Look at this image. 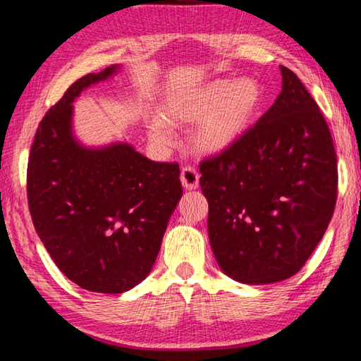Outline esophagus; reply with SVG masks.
<instances>
[{"instance_id":"34e87169","label":"esophagus","mask_w":361,"mask_h":361,"mask_svg":"<svg viewBox=\"0 0 361 361\" xmlns=\"http://www.w3.org/2000/svg\"><path fill=\"white\" fill-rule=\"evenodd\" d=\"M199 178H200V175L195 167L185 166L181 169V183H183V186L189 189V191H192V189L199 186Z\"/></svg>"}]
</instances>
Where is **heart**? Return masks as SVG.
I'll return each instance as SVG.
<instances>
[{
	"mask_svg": "<svg viewBox=\"0 0 361 361\" xmlns=\"http://www.w3.org/2000/svg\"><path fill=\"white\" fill-rule=\"evenodd\" d=\"M262 99V87L256 79H216L170 100L166 116L172 122L200 119L192 132L194 146L204 152H216L247 132L259 111ZM149 137L159 146L169 145L172 140L169 122L156 118L149 126Z\"/></svg>",
	"mask_w": 361,
	"mask_h": 361,
	"instance_id": "obj_1",
	"label": "heart"
}]
</instances>
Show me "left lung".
<instances>
[{"instance_id": "8db88e82", "label": "left lung", "mask_w": 361, "mask_h": 361, "mask_svg": "<svg viewBox=\"0 0 361 361\" xmlns=\"http://www.w3.org/2000/svg\"><path fill=\"white\" fill-rule=\"evenodd\" d=\"M282 92L255 126L200 162L209 237L242 283L290 279L312 255L338 199V157L312 95L286 66Z\"/></svg>"}]
</instances>
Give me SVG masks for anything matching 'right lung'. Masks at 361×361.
Masks as SVG:
<instances>
[{
  "label": "right lung",
  "instance_id": "obj_1",
  "mask_svg": "<svg viewBox=\"0 0 361 361\" xmlns=\"http://www.w3.org/2000/svg\"><path fill=\"white\" fill-rule=\"evenodd\" d=\"M116 66L73 82L41 119L30 149L27 197L35 229L71 282L124 293L148 276L181 199L180 166L126 143L87 149L71 135V103Z\"/></svg>",
  "mask_w": 361,
  "mask_h": 361
}]
</instances>
